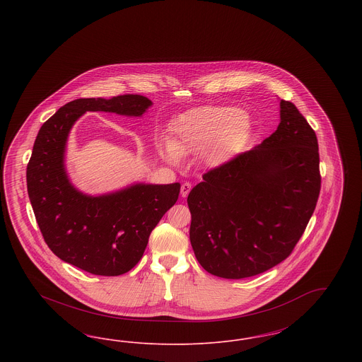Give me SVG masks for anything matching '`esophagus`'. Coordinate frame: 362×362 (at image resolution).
Segmentation results:
<instances>
[{
  "label": "esophagus",
  "mask_w": 362,
  "mask_h": 362,
  "mask_svg": "<svg viewBox=\"0 0 362 362\" xmlns=\"http://www.w3.org/2000/svg\"><path fill=\"white\" fill-rule=\"evenodd\" d=\"M189 191H191V183H189V182L183 183V185H182V189H180V194H182V197H183V198H186V197L189 195Z\"/></svg>",
  "instance_id": "1"
}]
</instances>
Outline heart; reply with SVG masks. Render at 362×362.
<instances>
[{"mask_svg": "<svg viewBox=\"0 0 362 362\" xmlns=\"http://www.w3.org/2000/svg\"><path fill=\"white\" fill-rule=\"evenodd\" d=\"M250 126L245 114L233 107L206 105L191 110L173 122V142L163 144L170 160L180 155L201 153L210 165L226 161Z\"/></svg>", "mask_w": 362, "mask_h": 362, "instance_id": "obj_1", "label": "heart"}]
</instances>
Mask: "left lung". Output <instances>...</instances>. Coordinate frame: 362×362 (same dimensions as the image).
<instances>
[{
	"instance_id": "obj_1",
	"label": "left lung",
	"mask_w": 362,
	"mask_h": 362,
	"mask_svg": "<svg viewBox=\"0 0 362 362\" xmlns=\"http://www.w3.org/2000/svg\"><path fill=\"white\" fill-rule=\"evenodd\" d=\"M317 138L289 100L276 132L204 173L189 191V241L213 276L240 279L292 254L320 194Z\"/></svg>"
}]
</instances>
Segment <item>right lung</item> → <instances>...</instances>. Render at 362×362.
Returning a JSON list of instances; mask_svg holds the SVG:
<instances>
[{
  "label": "right lung",
  "instance_id": "obj_1",
  "mask_svg": "<svg viewBox=\"0 0 362 362\" xmlns=\"http://www.w3.org/2000/svg\"><path fill=\"white\" fill-rule=\"evenodd\" d=\"M151 104L141 95L77 99L45 122L35 139L27 189L36 223L58 258L90 274L132 270L156 225L176 204L180 185H136L110 195H84L70 185L64 168L68 134L86 111L139 117Z\"/></svg>",
  "mask_w": 362,
  "mask_h": 362
}]
</instances>
